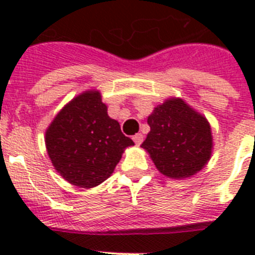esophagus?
<instances>
[{
    "label": "esophagus",
    "instance_id": "34e87169",
    "mask_svg": "<svg viewBox=\"0 0 255 255\" xmlns=\"http://www.w3.org/2000/svg\"><path fill=\"white\" fill-rule=\"evenodd\" d=\"M132 140H134V143L136 144V145H140L144 140L143 134H140V132H139V134H135L134 136H132Z\"/></svg>",
    "mask_w": 255,
    "mask_h": 255
}]
</instances>
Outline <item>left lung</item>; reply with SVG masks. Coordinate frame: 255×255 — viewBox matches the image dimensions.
<instances>
[{
	"label": "left lung",
	"mask_w": 255,
	"mask_h": 255,
	"mask_svg": "<svg viewBox=\"0 0 255 255\" xmlns=\"http://www.w3.org/2000/svg\"><path fill=\"white\" fill-rule=\"evenodd\" d=\"M150 131L141 147L159 172L172 179L197 173L209 161L212 132L208 121L182 100H168L148 117Z\"/></svg>",
	"instance_id": "obj_1"
}]
</instances>
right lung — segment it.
I'll return each instance as SVG.
<instances>
[{"label": "right lung", "instance_id": "add662e5", "mask_svg": "<svg viewBox=\"0 0 255 255\" xmlns=\"http://www.w3.org/2000/svg\"><path fill=\"white\" fill-rule=\"evenodd\" d=\"M49 158L61 176L93 188L111 176L121 154L134 141L107 115L100 92H85L61 110L46 132Z\"/></svg>", "mask_w": 255, "mask_h": 255}]
</instances>
